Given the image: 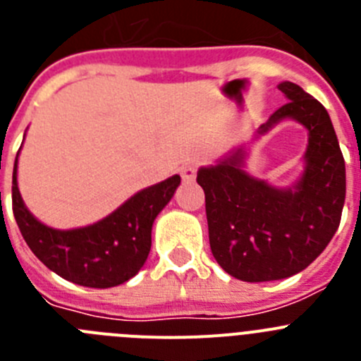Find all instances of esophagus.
<instances>
[{
	"label": "esophagus",
	"instance_id": "34e87169",
	"mask_svg": "<svg viewBox=\"0 0 361 361\" xmlns=\"http://www.w3.org/2000/svg\"><path fill=\"white\" fill-rule=\"evenodd\" d=\"M197 168H199V164H197V162H193V161L186 162V164L180 168V175H183L184 180L191 183V180H193V178H195V175H197Z\"/></svg>",
	"mask_w": 361,
	"mask_h": 361
}]
</instances>
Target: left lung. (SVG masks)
<instances>
[{"mask_svg":"<svg viewBox=\"0 0 361 361\" xmlns=\"http://www.w3.org/2000/svg\"><path fill=\"white\" fill-rule=\"evenodd\" d=\"M279 90L288 103L258 126L255 139L288 119L307 130L304 170L291 186H273L247 173L244 145L197 171L213 257L244 282L304 271L334 237L345 202V161L329 114L295 82H280Z\"/></svg>","mask_w":361,"mask_h":361,"instance_id":"obj_1","label":"left lung"}]
</instances>
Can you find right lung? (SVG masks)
<instances>
[{"label":"right lung","mask_w":361,"mask_h":361,"mask_svg":"<svg viewBox=\"0 0 361 361\" xmlns=\"http://www.w3.org/2000/svg\"><path fill=\"white\" fill-rule=\"evenodd\" d=\"M18 157L12 209L25 242L44 266L68 282L95 289L116 288L141 271L152 247V226L180 184L178 175L137 191L94 224L56 229L39 222L25 206L18 188Z\"/></svg>","instance_id":"obj_1"}]
</instances>
